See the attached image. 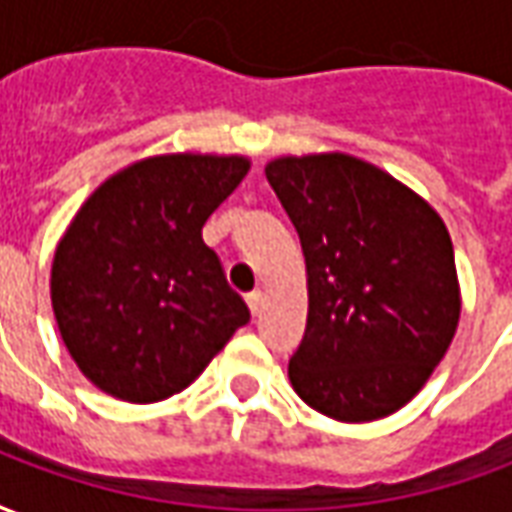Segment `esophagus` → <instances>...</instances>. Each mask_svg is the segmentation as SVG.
<instances>
[{
	"label": "esophagus",
	"instance_id": "1",
	"mask_svg": "<svg viewBox=\"0 0 512 512\" xmlns=\"http://www.w3.org/2000/svg\"><path fill=\"white\" fill-rule=\"evenodd\" d=\"M246 304H249V312H252V315H260V312H263V304H266V293H263V290H252V293L246 296Z\"/></svg>",
	"mask_w": 512,
	"mask_h": 512
}]
</instances>
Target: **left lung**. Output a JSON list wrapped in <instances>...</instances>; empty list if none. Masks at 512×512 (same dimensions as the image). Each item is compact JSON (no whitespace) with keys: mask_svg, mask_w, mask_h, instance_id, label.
Returning a JSON list of instances; mask_svg holds the SVG:
<instances>
[{"mask_svg":"<svg viewBox=\"0 0 512 512\" xmlns=\"http://www.w3.org/2000/svg\"><path fill=\"white\" fill-rule=\"evenodd\" d=\"M266 178L307 263V329L288 365L296 395L337 422H373L425 386L461 318L441 216L348 153L279 156Z\"/></svg>","mask_w":512,"mask_h":512,"instance_id":"obj_1","label":"left lung"}]
</instances>
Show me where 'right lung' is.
Here are the masks:
<instances>
[{
  "label": "right lung",
  "mask_w": 512,
  "mask_h": 512,
  "mask_svg": "<svg viewBox=\"0 0 512 512\" xmlns=\"http://www.w3.org/2000/svg\"><path fill=\"white\" fill-rule=\"evenodd\" d=\"M249 172L246 156L167 153L84 200L51 263V307L76 367L128 403L178 395L249 321L202 241Z\"/></svg>",
  "instance_id": "obj_1"
}]
</instances>
